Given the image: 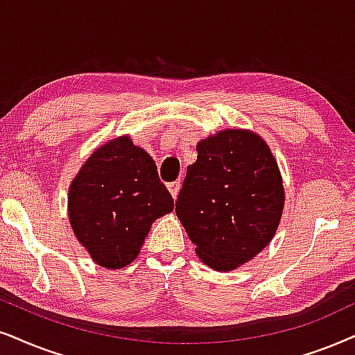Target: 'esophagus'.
I'll return each mask as SVG.
<instances>
[{
    "instance_id": "esophagus-1",
    "label": "esophagus",
    "mask_w": 355,
    "mask_h": 355,
    "mask_svg": "<svg viewBox=\"0 0 355 355\" xmlns=\"http://www.w3.org/2000/svg\"><path fill=\"white\" fill-rule=\"evenodd\" d=\"M180 187H182V182L180 180H177V182H173V183H168V185H167L170 195L173 196V200H177L178 191H180Z\"/></svg>"
}]
</instances>
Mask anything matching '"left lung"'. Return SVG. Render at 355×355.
I'll return each instance as SVG.
<instances>
[{"label": "left lung", "mask_w": 355, "mask_h": 355, "mask_svg": "<svg viewBox=\"0 0 355 355\" xmlns=\"http://www.w3.org/2000/svg\"><path fill=\"white\" fill-rule=\"evenodd\" d=\"M175 213L196 255L218 272L248 263L275 236L285 205L270 147L249 129H223L196 144Z\"/></svg>", "instance_id": "left-lung-1"}]
</instances>
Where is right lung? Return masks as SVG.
Segmentation results:
<instances>
[{
  "instance_id": "right-lung-1",
  "label": "right lung",
  "mask_w": 355,
  "mask_h": 355,
  "mask_svg": "<svg viewBox=\"0 0 355 355\" xmlns=\"http://www.w3.org/2000/svg\"><path fill=\"white\" fill-rule=\"evenodd\" d=\"M173 209L154 159L119 136L93 150L69 188V219L98 266L123 268L141 252L152 223Z\"/></svg>"
}]
</instances>
